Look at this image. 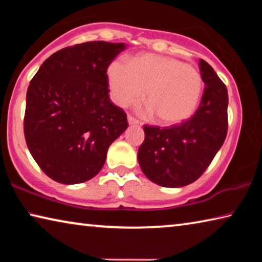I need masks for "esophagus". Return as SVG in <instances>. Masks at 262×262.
I'll list each match as a JSON object with an SVG mask.
<instances>
[{"label":"esophagus","mask_w":262,"mask_h":262,"mask_svg":"<svg viewBox=\"0 0 262 262\" xmlns=\"http://www.w3.org/2000/svg\"><path fill=\"white\" fill-rule=\"evenodd\" d=\"M128 123H129V125H139V120H136V119L134 118V117H132V115H128Z\"/></svg>","instance_id":"34e87169"}]
</instances>
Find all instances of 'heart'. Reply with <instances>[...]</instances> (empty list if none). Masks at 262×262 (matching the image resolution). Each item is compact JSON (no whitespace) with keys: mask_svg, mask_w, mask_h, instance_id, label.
<instances>
[{"mask_svg":"<svg viewBox=\"0 0 262 262\" xmlns=\"http://www.w3.org/2000/svg\"><path fill=\"white\" fill-rule=\"evenodd\" d=\"M111 97L126 106L143 96L145 115H157L163 125H178L192 117L200 103L203 79L192 66L173 57L143 53L125 63L114 60L107 67ZM147 90H145V88Z\"/></svg>","mask_w":262,"mask_h":262,"instance_id":"1","label":"heart"}]
</instances>
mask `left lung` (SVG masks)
I'll return each instance as SVG.
<instances>
[{"mask_svg": "<svg viewBox=\"0 0 262 262\" xmlns=\"http://www.w3.org/2000/svg\"><path fill=\"white\" fill-rule=\"evenodd\" d=\"M205 90L188 120L161 128L144 125L137 159L149 180L163 187H183L210 165L228 133V90L211 66L199 61Z\"/></svg>", "mask_w": 262, "mask_h": 262, "instance_id": "obj_1", "label": "left lung"}]
</instances>
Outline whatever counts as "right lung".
<instances>
[{
    "label": "right lung",
    "instance_id": "1",
    "mask_svg": "<svg viewBox=\"0 0 262 262\" xmlns=\"http://www.w3.org/2000/svg\"><path fill=\"white\" fill-rule=\"evenodd\" d=\"M123 42L89 41L43 61L26 92L24 135L31 155L57 183L94 178L110 145L127 129L125 111L110 99L107 67Z\"/></svg>",
    "mask_w": 262,
    "mask_h": 262
}]
</instances>
